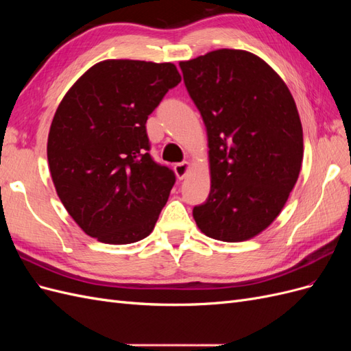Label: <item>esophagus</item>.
I'll list each match as a JSON object with an SVG mask.
<instances>
[{
    "label": "esophagus",
    "mask_w": 351,
    "mask_h": 351,
    "mask_svg": "<svg viewBox=\"0 0 351 351\" xmlns=\"http://www.w3.org/2000/svg\"><path fill=\"white\" fill-rule=\"evenodd\" d=\"M189 171H190V164L189 162H180V164L174 165V173L180 180H183L189 174Z\"/></svg>",
    "instance_id": "1"
}]
</instances>
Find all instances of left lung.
I'll return each instance as SVG.
<instances>
[{"label":"left lung","instance_id":"8db88e82","mask_svg":"<svg viewBox=\"0 0 351 351\" xmlns=\"http://www.w3.org/2000/svg\"><path fill=\"white\" fill-rule=\"evenodd\" d=\"M180 69L208 134L210 192L193 208L205 236L237 243L280 215L300 174L303 129L293 95L262 58L217 49Z\"/></svg>","mask_w":351,"mask_h":351}]
</instances>
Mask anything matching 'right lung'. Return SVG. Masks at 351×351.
Returning <instances> with one entry per match:
<instances>
[{
    "mask_svg": "<svg viewBox=\"0 0 351 351\" xmlns=\"http://www.w3.org/2000/svg\"><path fill=\"white\" fill-rule=\"evenodd\" d=\"M182 82L173 62L105 60L60 102L47 155L57 195L98 241L136 243L152 232L176 176L149 155L146 120Z\"/></svg>",
    "mask_w": 351,
    "mask_h": 351,
    "instance_id": "add662e5",
    "label": "right lung"
}]
</instances>
